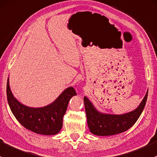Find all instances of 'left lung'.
<instances>
[{"label": "left lung", "mask_w": 157, "mask_h": 157, "mask_svg": "<svg viewBox=\"0 0 157 157\" xmlns=\"http://www.w3.org/2000/svg\"><path fill=\"white\" fill-rule=\"evenodd\" d=\"M148 90L138 107L124 114H110L100 112L87 97H84L88 128L92 134L98 136H109L125 132L136 122L147 99Z\"/></svg>", "instance_id": "obj_1"}]
</instances>
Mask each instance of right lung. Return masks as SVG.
<instances>
[{
  "label": "right lung",
  "instance_id": "1",
  "mask_svg": "<svg viewBox=\"0 0 157 157\" xmlns=\"http://www.w3.org/2000/svg\"><path fill=\"white\" fill-rule=\"evenodd\" d=\"M75 95V89L70 86L50 104L41 107H31L22 104L13 96L7 78L6 96L13 114L25 128L40 135H54L59 133L69 101Z\"/></svg>",
  "mask_w": 157,
  "mask_h": 157
}]
</instances>
